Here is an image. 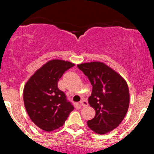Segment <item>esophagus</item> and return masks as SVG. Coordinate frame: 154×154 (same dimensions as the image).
Returning a JSON list of instances; mask_svg holds the SVG:
<instances>
[{
  "label": "esophagus",
  "mask_w": 154,
  "mask_h": 154,
  "mask_svg": "<svg viewBox=\"0 0 154 154\" xmlns=\"http://www.w3.org/2000/svg\"><path fill=\"white\" fill-rule=\"evenodd\" d=\"M80 105L82 106H88V103L87 100H82L80 101Z\"/></svg>",
  "instance_id": "1"
}]
</instances>
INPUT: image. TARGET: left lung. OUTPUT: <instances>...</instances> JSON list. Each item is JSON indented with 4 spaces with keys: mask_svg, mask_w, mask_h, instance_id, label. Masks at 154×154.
Wrapping results in <instances>:
<instances>
[{
    "mask_svg": "<svg viewBox=\"0 0 154 154\" xmlns=\"http://www.w3.org/2000/svg\"><path fill=\"white\" fill-rule=\"evenodd\" d=\"M77 67L89 79L93 90L88 103L95 111L88 125L96 133L105 134L119 126L128 112L130 93L126 81L110 67L98 61Z\"/></svg>",
    "mask_w": 154,
    "mask_h": 154,
    "instance_id": "obj_1",
    "label": "left lung"
}]
</instances>
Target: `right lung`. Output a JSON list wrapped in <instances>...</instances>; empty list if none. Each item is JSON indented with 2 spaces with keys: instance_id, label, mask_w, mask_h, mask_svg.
Instances as JSON below:
<instances>
[{
  "instance_id": "1",
  "label": "right lung",
  "mask_w": 154,
  "mask_h": 154,
  "mask_svg": "<svg viewBox=\"0 0 154 154\" xmlns=\"http://www.w3.org/2000/svg\"><path fill=\"white\" fill-rule=\"evenodd\" d=\"M74 63L54 59L37 70L26 83L23 92L24 106L39 128L51 132L63 126L74 110L71 102L58 88V82Z\"/></svg>"
}]
</instances>
